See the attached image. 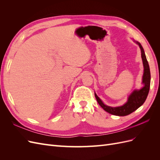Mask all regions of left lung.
Here are the masks:
<instances>
[{"instance_id":"obj_1","label":"left lung","mask_w":160,"mask_h":160,"mask_svg":"<svg viewBox=\"0 0 160 160\" xmlns=\"http://www.w3.org/2000/svg\"><path fill=\"white\" fill-rule=\"evenodd\" d=\"M137 45H139L140 49H141V55L143 61V75L142 77V84L143 87L140 89H135L131 93L126 103H125L123 105L119 106V107H111V106L106 105L103 103L101 99L95 93V98L98 101L99 105L108 113L114 115L118 116H125L130 113H133L136 109L143 104L145 101L146 100L148 97L149 88H150V80H151V75H150V70L148 62L146 59V54H145L144 50L142 45L138 41H133Z\"/></svg>"}]
</instances>
